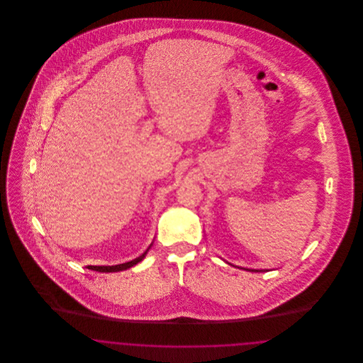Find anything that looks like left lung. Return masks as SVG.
Returning a JSON list of instances; mask_svg holds the SVG:
<instances>
[{
	"label": "left lung",
	"mask_w": 363,
	"mask_h": 363,
	"mask_svg": "<svg viewBox=\"0 0 363 363\" xmlns=\"http://www.w3.org/2000/svg\"><path fill=\"white\" fill-rule=\"evenodd\" d=\"M240 268V267H238ZM241 269H245V271H250V272H265L264 269H249V268H241Z\"/></svg>",
	"instance_id": "8db88e82"
}]
</instances>
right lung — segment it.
<instances>
[{
	"instance_id": "1",
	"label": "right lung",
	"mask_w": 363,
	"mask_h": 363,
	"mask_svg": "<svg viewBox=\"0 0 363 363\" xmlns=\"http://www.w3.org/2000/svg\"><path fill=\"white\" fill-rule=\"evenodd\" d=\"M147 252H148V249H147ZM147 252H144L141 256H138V259L123 262V264H117V265H88L86 268L92 269V271H96V272H120V271H125V269L136 265L138 262L145 257Z\"/></svg>"
}]
</instances>
